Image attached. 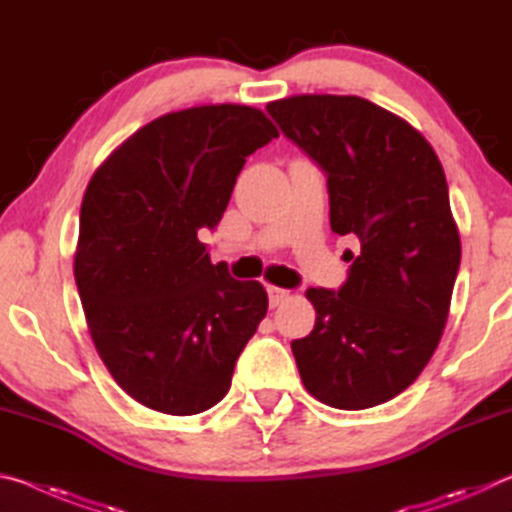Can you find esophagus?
<instances>
[{
    "mask_svg": "<svg viewBox=\"0 0 512 512\" xmlns=\"http://www.w3.org/2000/svg\"><path fill=\"white\" fill-rule=\"evenodd\" d=\"M266 291H268V302H271V307H277V305H280V302H284V298L289 296L287 289L273 287V284H268Z\"/></svg>",
    "mask_w": 512,
    "mask_h": 512,
    "instance_id": "esophagus-1",
    "label": "esophagus"
}]
</instances>
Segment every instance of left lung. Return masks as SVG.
I'll use <instances>...</instances> for the list:
<instances>
[{"instance_id": "obj_1", "label": "left lung", "mask_w": 512, "mask_h": 512, "mask_svg": "<svg viewBox=\"0 0 512 512\" xmlns=\"http://www.w3.org/2000/svg\"><path fill=\"white\" fill-rule=\"evenodd\" d=\"M266 110L327 173L332 230L361 244L339 293H305L316 325L291 343L302 384L334 409L384 404L418 379L449 316L461 237L443 164L409 121L352 94Z\"/></svg>"}]
</instances>
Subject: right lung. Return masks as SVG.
I'll use <instances>...</instances> for the list:
<instances>
[{"label":"right lung","mask_w":512,"mask_h":512,"mask_svg":"<svg viewBox=\"0 0 512 512\" xmlns=\"http://www.w3.org/2000/svg\"><path fill=\"white\" fill-rule=\"evenodd\" d=\"M277 135L262 110L239 103L167 112L90 178L76 287L101 361L146 409H212L266 316L262 284L214 266L198 230L221 221L246 158Z\"/></svg>","instance_id":"right-lung-1"}]
</instances>
